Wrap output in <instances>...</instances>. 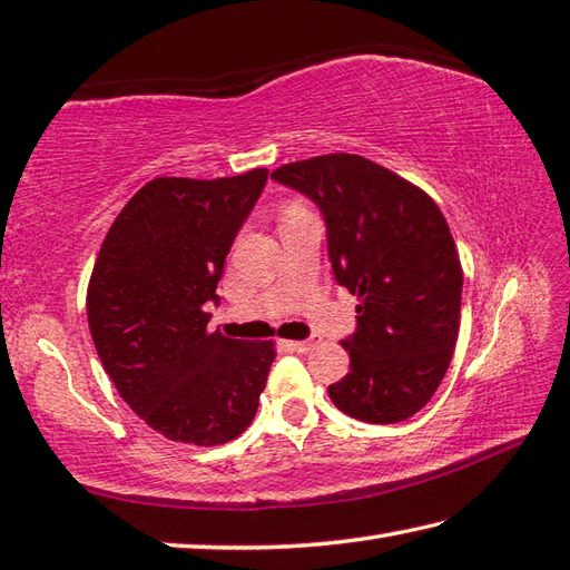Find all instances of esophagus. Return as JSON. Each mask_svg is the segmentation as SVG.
Wrapping results in <instances>:
<instances>
[{"mask_svg": "<svg viewBox=\"0 0 570 570\" xmlns=\"http://www.w3.org/2000/svg\"><path fill=\"white\" fill-rule=\"evenodd\" d=\"M284 345H286L288 351H294V353H308L311 345H314V343H311V341H286Z\"/></svg>", "mask_w": 570, "mask_h": 570, "instance_id": "esophagus-1", "label": "esophagus"}]
</instances>
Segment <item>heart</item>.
Segmentation results:
<instances>
[{"label":"heart","mask_w":570,"mask_h":570,"mask_svg":"<svg viewBox=\"0 0 570 570\" xmlns=\"http://www.w3.org/2000/svg\"><path fill=\"white\" fill-rule=\"evenodd\" d=\"M296 205H298V203H288L286 207H296ZM286 207H284V209H286Z\"/></svg>","instance_id":"obj_1"}]
</instances>
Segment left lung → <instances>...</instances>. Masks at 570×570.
<instances>
[{
    "label": "left lung",
    "mask_w": 570,
    "mask_h": 570,
    "mask_svg": "<svg viewBox=\"0 0 570 570\" xmlns=\"http://www.w3.org/2000/svg\"><path fill=\"white\" fill-rule=\"evenodd\" d=\"M274 180L326 215L338 284L358 296V331L341 345L351 371L328 385L345 415L395 425L430 403L448 373L462 316V264L438 203L355 153L276 167Z\"/></svg>",
    "instance_id": "8db88e82"
}]
</instances>
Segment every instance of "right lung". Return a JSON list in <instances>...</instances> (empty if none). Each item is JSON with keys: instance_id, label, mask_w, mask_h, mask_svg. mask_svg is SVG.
<instances>
[{"instance_id": "add662e5", "label": "right lung", "mask_w": 570, "mask_h": 570, "mask_svg": "<svg viewBox=\"0 0 570 570\" xmlns=\"http://www.w3.org/2000/svg\"><path fill=\"white\" fill-rule=\"evenodd\" d=\"M269 170L234 177H155L118 212L86 292L91 338L145 425L173 442L215 448L252 425L274 341L209 331L207 301L234 234Z\"/></svg>"}]
</instances>
